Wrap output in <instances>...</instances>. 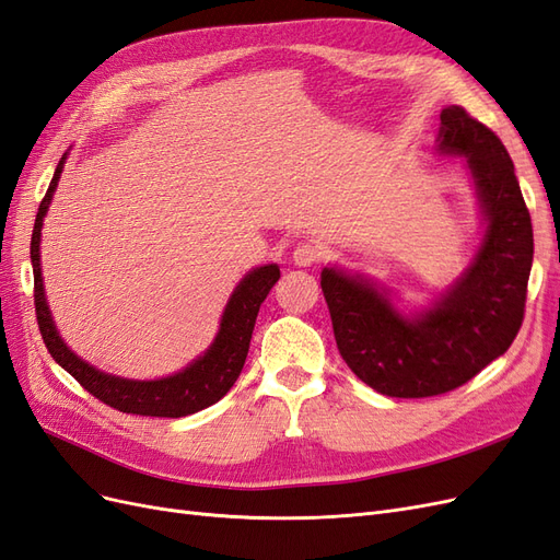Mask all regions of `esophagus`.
Here are the masks:
<instances>
[{
  "label": "esophagus",
  "instance_id": "34e87169",
  "mask_svg": "<svg viewBox=\"0 0 560 560\" xmlns=\"http://www.w3.org/2000/svg\"><path fill=\"white\" fill-rule=\"evenodd\" d=\"M292 259H294L296 266H313L322 259V247L315 245V243H299L294 247Z\"/></svg>",
  "mask_w": 560,
  "mask_h": 560
}]
</instances>
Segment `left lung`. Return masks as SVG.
<instances>
[{
    "mask_svg": "<svg viewBox=\"0 0 560 560\" xmlns=\"http://www.w3.org/2000/svg\"><path fill=\"white\" fill-rule=\"evenodd\" d=\"M439 149L467 156L488 219L477 259L453 290L430 313L404 319L362 278L325 268L319 280L338 352L387 397H434L465 385L510 350L525 315L533 224L510 154L457 105L442 112Z\"/></svg>",
    "mask_w": 560,
    "mask_h": 560,
    "instance_id": "8db88e82",
    "label": "left lung"
}]
</instances>
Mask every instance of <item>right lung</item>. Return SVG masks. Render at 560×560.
<instances>
[{
	"label": "right lung",
	"instance_id": "right-lung-1",
	"mask_svg": "<svg viewBox=\"0 0 560 560\" xmlns=\"http://www.w3.org/2000/svg\"><path fill=\"white\" fill-rule=\"evenodd\" d=\"M65 156L60 159L56 175L48 184V191L39 202V212L35 219V229H32V243H30V259H32V273H35V313L37 325L42 331L44 343L67 374H72L77 383L91 393L95 399L112 406L116 411L135 413V416H156V418H182L191 416L196 411L208 409V406L222 399L233 383L238 381L241 371L247 360L249 338L254 331V322H257L259 306L268 296L270 287L280 278L278 266H261L235 287V292L229 301V306L222 315V329H219L212 348L196 360L191 366L175 376H167L161 381H126L107 376L103 371L89 366L79 360L74 352L67 350L60 341V336L50 319L46 299H44V284H42V268H39V238H42V222L48 210L50 196L56 191V184L62 173Z\"/></svg>",
	"mask_w": 560,
	"mask_h": 560
}]
</instances>
